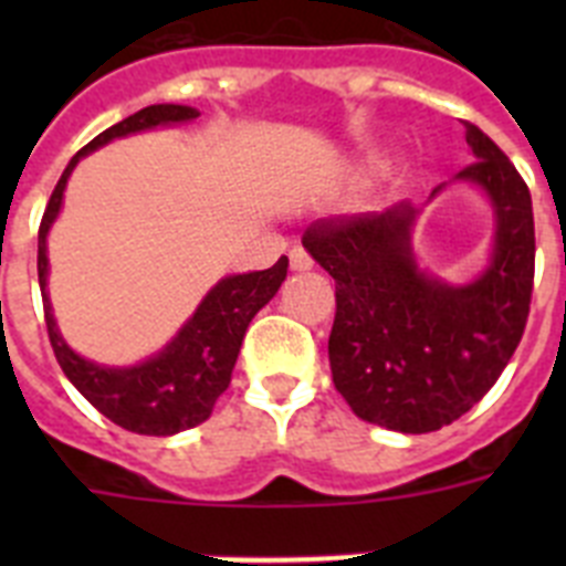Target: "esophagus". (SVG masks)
<instances>
[{"instance_id": "esophagus-1", "label": "esophagus", "mask_w": 566, "mask_h": 566, "mask_svg": "<svg viewBox=\"0 0 566 566\" xmlns=\"http://www.w3.org/2000/svg\"><path fill=\"white\" fill-rule=\"evenodd\" d=\"M289 263H292L294 272H308V269L314 266L312 254H308L303 247H294L292 252H289Z\"/></svg>"}]
</instances>
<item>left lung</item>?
I'll return each mask as SVG.
<instances>
[{
	"mask_svg": "<svg viewBox=\"0 0 566 566\" xmlns=\"http://www.w3.org/2000/svg\"><path fill=\"white\" fill-rule=\"evenodd\" d=\"M464 129L476 161L453 181L482 189L496 221L482 274L457 286L424 272L411 243L422 209L408 201L319 221L303 234L337 286L334 388L359 419L388 431L431 433L468 413L504 371L527 323L536 269L530 189L476 124Z\"/></svg>",
	"mask_w": 566,
	"mask_h": 566,
	"instance_id": "1",
	"label": "left lung"
}]
</instances>
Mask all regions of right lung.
<instances>
[{"label": "right lung", "instance_id": "1", "mask_svg": "<svg viewBox=\"0 0 566 566\" xmlns=\"http://www.w3.org/2000/svg\"><path fill=\"white\" fill-rule=\"evenodd\" d=\"M198 115L201 113L187 104H149L104 129L70 158L67 169L50 195L42 227H39V286H42L44 300V323H48L50 345L64 377L76 385L78 394L109 422L122 424L124 431L144 433V437H172L209 419L218 397L232 382V368L238 363L240 343L249 323L286 280L289 258L283 254L272 269H263V272L229 274L218 280L201 300V306L184 323L181 332L175 334L161 352L138 365L113 368V365L84 359L64 343L59 332L48 297V232L62 212L70 172L76 169L84 155L96 153L113 138L187 124L195 122Z\"/></svg>", "mask_w": 566, "mask_h": 566}]
</instances>
